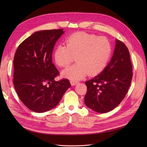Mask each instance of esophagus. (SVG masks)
<instances>
[{"label":"esophagus","instance_id":"esophagus-1","mask_svg":"<svg viewBox=\"0 0 147 147\" xmlns=\"http://www.w3.org/2000/svg\"><path fill=\"white\" fill-rule=\"evenodd\" d=\"M70 84H71V85L72 86H75V84H77L78 82H76V81H74V80H70Z\"/></svg>","mask_w":147,"mask_h":147}]
</instances>
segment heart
<instances>
[{"label": "heart", "instance_id": "1", "mask_svg": "<svg viewBox=\"0 0 147 147\" xmlns=\"http://www.w3.org/2000/svg\"><path fill=\"white\" fill-rule=\"evenodd\" d=\"M65 45L57 46L53 53L55 63L62 67L70 65L75 57L77 63L62 72L63 77L78 80L88 74H100L108 63L112 53L109 40L104 37L83 32L70 35L65 40Z\"/></svg>", "mask_w": 147, "mask_h": 147}]
</instances>
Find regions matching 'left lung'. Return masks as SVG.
I'll list each match as a JSON object with an SVG mask.
<instances>
[{
    "instance_id": "8db88e82",
    "label": "left lung",
    "mask_w": 147,
    "mask_h": 147,
    "mask_svg": "<svg viewBox=\"0 0 147 147\" xmlns=\"http://www.w3.org/2000/svg\"><path fill=\"white\" fill-rule=\"evenodd\" d=\"M130 55L125 44L116 40L110 63L102 72L85 82L84 103L98 113H107L121 103L126 95L132 78Z\"/></svg>"
}]
</instances>
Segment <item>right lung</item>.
Wrapping results in <instances>:
<instances>
[{
  "label": "right lung",
  "mask_w": 147,
  "mask_h": 147,
  "mask_svg": "<svg viewBox=\"0 0 147 147\" xmlns=\"http://www.w3.org/2000/svg\"><path fill=\"white\" fill-rule=\"evenodd\" d=\"M63 29L40 30L18 47L13 59V84L22 102L33 112L42 113L59 104L71 84L67 79L55 81L59 74L52 63L56 41Z\"/></svg>",
  "instance_id": "obj_1"
}]
</instances>
